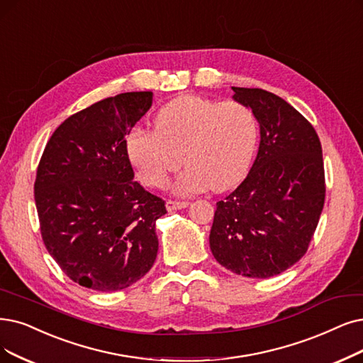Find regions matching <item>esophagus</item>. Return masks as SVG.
Here are the masks:
<instances>
[{
  "label": "esophagus",
  "mask_w": 363,
  "mask_h": 363,
  "mask_svg": "<svg viewBox=\"0 0 363 363\" xmlns=\"http://www.w3.org/2000/svg\"><path fill=\"white\" fill-rule=\"evenodd\" d=\"M165 206H167L168 211H176V210L186 208L187 206H189V202H187V201H172V199H168Z\"/></svg>",
  "instance_id": "34e87169"
}]
</instances>
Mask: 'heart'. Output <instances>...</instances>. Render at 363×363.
I'll use <instances>...</instances> for the list:
<instances>
[{"label":"heart","mask_w":363,"mask_h":363,"mask_svg":"<svg viewBox=\"0 0 363 363\" xmlns=\"http://www.w3.org/2000/svg\"><path fill=\"white\" fill-rule=\"evenodd\" d=\"M259 123L240 101L179 96L156 114L155 129H135L126 138L129 161L149 187H165L184 157L176 182L182 195L226 191L247 174L256 153Z\"/></svg>","instance_id":"1"}]
</instances>
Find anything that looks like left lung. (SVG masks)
Returning <instances> with one entry per match:
<instances>
[{
	"label": "left lung",
	"mask_w": 363,
	"mask_h": 363,
	"mask_svg": "<svg viewBox=\"0 0 363 363\" xmlns=\"http://www.w3.org/2000/svg\"><path fill=\"white\" fill-rule=\"evenodd\" d=\"M257 118L260 143L247 177L216 204L210 249L238 275L269 279L306 255L325 204L322 144L313 125L264 89L232 88Z\"/></svg>",
	"instance_id": "obj_1"
}]
</instances>
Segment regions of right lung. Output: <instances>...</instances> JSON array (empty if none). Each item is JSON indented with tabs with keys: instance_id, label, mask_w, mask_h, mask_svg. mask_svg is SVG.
Here are the masks:
<instances>
[{
	"instance_id": "add662e5",
	"label": "right lung",
	"mask_w": 363,
	"mask_h": 363,
	"mask_svg": "<svg viewBox=\"0 0 363 363\" xmlns=\"http://www.w3.org/2000/svg\"><path fill=\"white\" fill-rule=\"evenodd\" d=\"M152 92L106 98L56 128L34 184L43 241L72 281L96 292L126 289L157 255L165 201L134 180L125 135L152 107Z\"/></svg>"
}]
</instances>
